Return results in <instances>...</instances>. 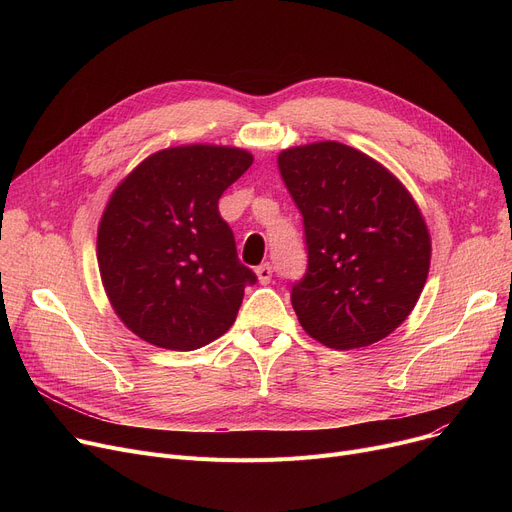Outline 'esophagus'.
<instances>
[{"label": "esophagus", "mask_w": 512, "mask_h": 512, "mask_svg": "<svg viewBox=\"0 0 512 512\" xmlns=\"http://www.w3.org/2000/svg\"><path fill=\"white\" fill-rule=\"evenodd\" d=\"M255 274H257L261 284H270V280H272V265L270 263H261L257 270H255Z\"/></svg>", "instance_id": "1"}]
</instances>
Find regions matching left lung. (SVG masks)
<instances>
[{"label":"left lung","mask_w":512,"mask_h":512,"mask_svg":"<svg viewBox=\"0 0 512 512\" xmlns=\"http://www.w3.org/2000/svg\"><path fill=\"white\" fill-rule=\"evenodd\" d=\"M278 168L305 226L307 272L290 294L303 330L336 351L386 338L417 305L432 259L415 199L336 141L284 149Z\"/></svg>","instance_id":"8db88e82"}]
</instances>
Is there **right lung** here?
Wrapping results in <instances>:
<instances>
[{"label":"right lung","instance_id":"right-lung-1","mask_svg":"<svg viewBox=\"0 0 512 512\" xmlns=\"http://www.w3.org/2000/svg\"><path fill=\"white\" fill-rule=\"evenodd\" d=\"M253 155L222 145L161 149L112 193L99 222V274L116 315L149 344L195 351L234 324L245 286L218 201Z\"/></svg>","mask_w":512,"mask_h":512}]
</instances>
